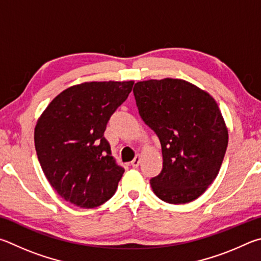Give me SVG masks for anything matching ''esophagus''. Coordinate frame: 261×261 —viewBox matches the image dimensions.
<instances>
[{
	"instance_id": "1",
	"label": "esophagus",
	"mask_w": 261,
	"mask_h": 261,
	"mask_svg": "<svg viewBox=\"0 0 261 261\" xmlns=\"http://www.w3.org/2000/svg\"><path fill=\"white\" fill-rule=\"evenodd\" d=\"M140 163H141V157H140V156H136V157L133 159V161H132L130 165L133 166V167H139Z\"/></svg>"
}]
</instances>
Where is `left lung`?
I'll return each mask as SVG.
<instances>
[{
    "label": "left lung",
    "instance_id": "obj_1",
    "mask_svg": "<svg viewBox=\"0 0 261 261\" xmlns=\"http://www.w3.org/2000/svg\"><path fill=\"white\" fill-rule=\"evenodd\" d=\"M133 93L162 145L163 170L150 180L153 193L170 204L193 202L216 180L227 150L228 129L216 99L172 77L139 81Z\"/></svg>",
    "mask_w": 261,
    "mask_h": 261
}]
</instances>
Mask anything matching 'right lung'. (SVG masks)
<instances>
[{
  "instance_id": "add662e5",
  "label": "right lung",
  "mask_w": 261,
  "mask_h": 261,
  "mask_svg": "<svg viewBox=\"0 0 261 261\" xmlns=\"http://www.w3.org/2000/svg\"><path fill=\"white\" fill-rule=\"evenodd\" d=\"M134 81H91L68 87L41 114L36 154L49 184L66 202L93 208L114 195L125 170L104 138L110 117Z\"/></svg>"
}]
</instances>
